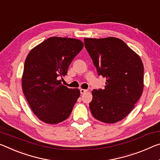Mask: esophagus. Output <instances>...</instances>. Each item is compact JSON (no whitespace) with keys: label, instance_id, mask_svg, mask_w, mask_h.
I'll list each match as a JSON object with an SVG mask.
<instances>
[{"label":"esophagus","instance_id":"34e87169","mask_svg":"<svg viewBox=\"0 0 160 160\" xmlns=\"http://www.w3.org/2000/svg\"><path fill=\"white\" fill-rule=\"evenodd\" d=\"M80 93L81 94H85V92H88V90H85V89H80Z\"/></svg>","mask_w":160,"mask_h":160}]
</instances>
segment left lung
<instances>
[{"label":"left lung","instance_id":"8db88e82","mask_svg":"<svg viewBox=\"0 0 160 160\" xmlns=\"http://www.w3.org/2000/svg\"><path fill=\"white\" fill-rule=\"evenodd\" d=\"M84 42L98 75L106 78L105 89L92 91L91 113L102 122L115 123L132 110L142 94L143 63L117 38H85Z\"/></svg>","mask_w":160,"mask_h":160}]
</instances>
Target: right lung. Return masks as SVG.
<instances>
[{
  "label": "right lung",
  "instance_id": "add662e5",
  "mask_svg": "<svg viewBox=\"0 0 160 160\" xmlns=\"http://www.w3.org/2000/svg\"><path fill=\"white\" fill-rule=\"evenodd\" d=\"M83 42L69 38L50 37L32 48L25 59L22 76L25 97L38 118L58 124L70 116L80 90L68 88L58 80L67 74Z\"/></svg>",
  "mask_w": 160,
  "mask_h": 160
}]
</instances>
